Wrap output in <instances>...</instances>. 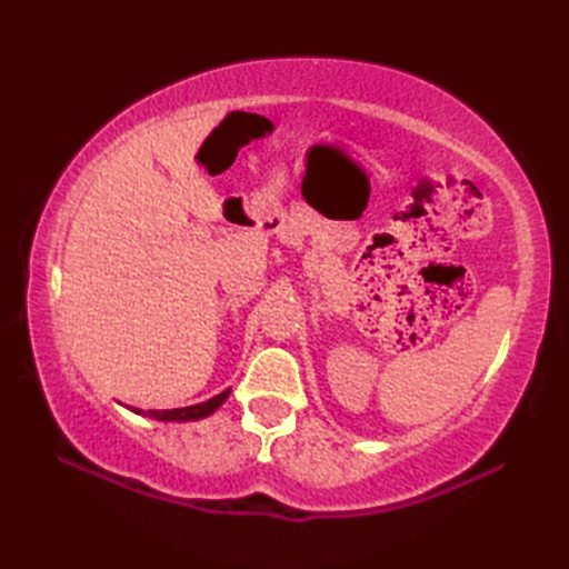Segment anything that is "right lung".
<instances>
[{"instance_id": "right-lung-1", "label": "right lung", "mask_w": 569, "mask_h": 569, "mask_svg": "<svg viewBox=\"0 0 569 569\" xmlns=\"http://www.w3.org/2000/svg\"><path fill=\"white\" fill-rule=\"evenodd\" d=\"M230 396V389H226V391H220L218 396H213V399H209V401H203V403H197V406H187V408H173V410H149V412H144V410H134V412H140V416H147V418H153V420H176V422H184V420H199V418H206V416H211V412L216 410V408H220V403L226 401Z\"/></svg>"}]
</instances>
